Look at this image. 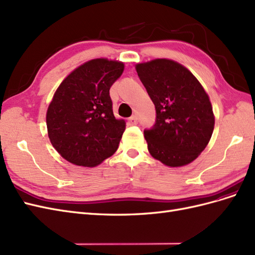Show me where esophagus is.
Masks as SVG:
<instances>
[{
    "mask_svg": "<svg viewBox=\"0 0 255 255\" xmlns=\"http://www.w3.org/2000/svg\"><path fill=\"white\" fill-rule=\"evenodd\" d=\"M128 124L130 126H133V125H136L138 124V120H136L135 116H131L130 119L128 120Z\"/></svg>",
    "mask_w": 255,
    "mask_h": 255,
    "instance_id": "34e87169",
    "label": "esophagus"
}]
</instances>
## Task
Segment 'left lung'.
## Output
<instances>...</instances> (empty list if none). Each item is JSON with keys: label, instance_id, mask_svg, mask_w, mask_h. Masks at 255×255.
<instances>
[{"label": "left lung", "instance_id": "obj_1", "mask_svg": "<svg viewBox=\"0 0 255 255\" xmlns=\"http://www.w3.org/2000/svg\"><path fill=\"white\" fill-rule=\"evenodd\" d=\"M135 70L156 110L154 126L144 129L149 154L170 167L190 164L204 151L214 128L205 89L190 71L172 60L139 63Z\"/></svg>", "mask_w": 255, "mask_h": 255}]
</instances>
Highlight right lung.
<instances>
[{"label":"right lung","mask_w":255,"mask_h":255,"mask_svg":"<svg viewBox=\"0 0 255 255\" xmlns=\"http://www.w3.org/2000/svg\"><path fill=\"white\" fill-rule=\"evenodd\" d=\"M124 63L94 59L75 69L58 87L46 124L51 144L72 164L94 167L112 156L126 122L113 113L110 88Z\"/></svg>","instance_id":"1"}]
</instances>
